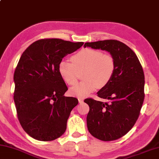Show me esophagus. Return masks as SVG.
Segmentation results:
<instances>
[{"label": "esophagus", "instance_id": "34e87169", "mask_svg": "<svg viewBox=\"0 0 159 159\" xmlns=\"http://www.w3.org/2000/svg\"><path fill=\"white\" fill-rule=\"evenodd\" d=\"M83 101H84V98H78V101H79V102H83Z\"/></svg>", "mask_w": 159, "mask_h": 159}]
</instances>
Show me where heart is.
I'll return each mask as SVG.
<instances>
[{
    "mask_svg": "<svg viewBox=\"0 0 159 159\" xmlns=\"http://www.w3.org/2000/svg\"><path fill=\"white\" fill-rule=\"evenodd\" d=\"M72 63L62 60L58 63V72L64 82L73 85L77 82V71L83 70V79L70 89L73 96L84 98L97 87H104L110 82L115 73V61L110 54H102L93 49H84L71 58Z\"/></svg>",
    "mask_w": 159,
    "mask_h": 159,
    "instance_id": "heart-1",
    "label": "heart"
}]
</instances>
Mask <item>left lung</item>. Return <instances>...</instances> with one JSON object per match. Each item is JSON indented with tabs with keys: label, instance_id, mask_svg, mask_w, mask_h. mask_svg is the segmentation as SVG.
<instances>
[{
	"label": "left lung",
	"instance_id": "1",
	"mask_svg": "<svg viewBox=\"0 0 159 159\" xmlns=\"http://www.w3.org/2000/svg\"><path fill=\"white\" fill-rule=\"evenodd\" d=\"M91 47L109 52L115 61V70L110 82L97 94L107 102L87 98L89 106L87 128L93 137L102 141L121 138L134 126L140 115L144 93L143 67L135 52L126 44L115 40L86 43Z\"/></svg>",
	"mask_w": 159,
	"mask_h": 159
}]
</instances>
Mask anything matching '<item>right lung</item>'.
Wrapping results in <instances>:
<instances>
[{"mask_svg": "<svg viewBox=\"0 0 159 159\" xmlns=\"http://www.w3.org/2000/svg\"><path fill=\"white\" fill-rule=\"evenodd\" d=\"M83 44L42 39L21 56L14 73V101L22 128L35 140H54L66 131L78 100L64 96L68 87L58 72V63Z\"/></svg>", "mask_w": 159, "mask_h": 159, "instance_id": "obj_1", "label": "right lung"}]
</instances>
